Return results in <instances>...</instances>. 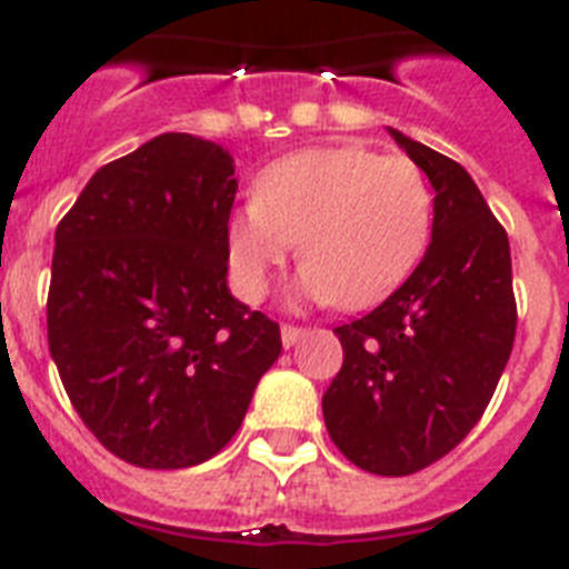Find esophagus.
<instances>
[{"label":"esophagus","instance_id":"obj_1","mask_svg":"<svg viewBox=\"0 0 569 569\" xmlns=\"http://www.w3.org/2000/svg\"><path fill=\"white\" fill-rule=\"evenodd\" d=\"M303 332H306V329H300V326H291V323L280 326V338H283L286 349H291V346L298 343V340L303 338Z\"/></svg>","mask_w":569,"mask_h":569}]
</instances>
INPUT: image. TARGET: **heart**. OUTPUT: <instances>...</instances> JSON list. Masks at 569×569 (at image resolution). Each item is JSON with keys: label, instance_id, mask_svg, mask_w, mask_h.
I'll return each mask as SVG.
<instances>
[{"label": "heart", "instance_id": "obj_1", "mask_svg": "<svg viewBox=\"0 0 569 569\" xmlns=\"http://www.w3.org/2000/svg\"><path fill=\"white\" fill-rule=\"evenodd\" d=\"M427 174L409 157L332 146L295 151L260 171L254 200L226 226L231 278L263 300L298 243L303 298L367 306L409 278L432 237Z\"/></svg>", "mask_w": 569, "mask_h": 569}]
</instances>
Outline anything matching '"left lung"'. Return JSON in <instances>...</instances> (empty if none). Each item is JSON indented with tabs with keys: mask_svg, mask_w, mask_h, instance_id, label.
Returning <instances> with one entry per match:
<instances>
[{
	"mask_svg": "<svg viewBox=\"0 0 569 569\" xmlns=\"http://www.w3.org/2000/svg\"><path fill=\"white\" fill-rule=\"evenodd\" d=\"M435 189L432 240L401 289L335 329L343 367L323 395L355 467L412 476L481 421L516 340L510 240L456 160L389 128Z\"/></svg>",
	"mask_w": 569,
	"mask_h": 569,
	"instance_id": "1",
	"label": "left lung"
}]
</instances>
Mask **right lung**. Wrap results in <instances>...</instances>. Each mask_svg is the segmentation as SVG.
Masks as SVG:
<instances>
[{"instance_id": "1", "label": "right lung", "mask_w": 569, "mask_h": 569, "mask_svg": "<svg viewBox=\"0 0 569 569\" xmlns=\"http://www.w3.org/2000/svg\"><path fill=\"white\" fill-rule=\"evenodd\" d=\"M234 194L223 146L160 134L102 166L57 226L51 358L86 427L134 467L217 456L283 349L226 283Z\"/></svg>"}]
</instances>
